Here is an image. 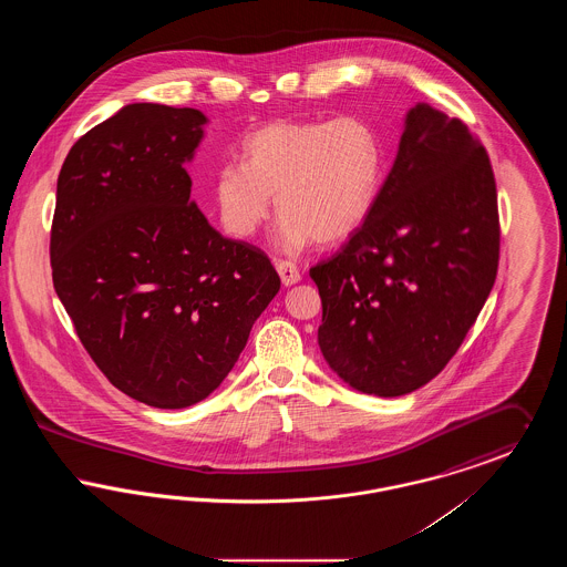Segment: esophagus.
<instances>
[{"instance_id": "1", "label": "esophagus", "mask_w": 567, "mask_h": 567, "mask_svg": "<svg viewBox=\"0 0 567 567\" xmlns=\"http://www.w3.org/2000/svg\"><path fill=\"white\" fill-rule=\"evenodd\" d=\"M276 270L280 274V280L285 287H293L301 278L296 264H291V261H276Z\"/></svg>"}]
</instances>
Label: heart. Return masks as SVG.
Returning <instances> with one entry per match:
<instances>
[{
    "label": "heart",
    "mask_w": 567,
    "mask_h": 567,
    "mask_svg": "<svg viewBox=\"0 0 567 567\" xmlns=\"http://www.w3.org/2000/svg\"><path fill=\"white\" fill-rule=\"evenodd\" d=\"M386 165V142L363 116L271 121L246 135L243 165L216 169L213 204L240 240L268 220L274 197L285 246L342 243L372 215Z\"/></svg>",
    "instance_id": "heart-1"
}]
</instances>
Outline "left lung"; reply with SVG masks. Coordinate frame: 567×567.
<instances>
[{
  "label": "left lung",
  "instance_id": "left-lung-1",
  "mask_svg": "<svg viewBox=\"0 0 567 567\" xmlns=\"http://www.w3.org/2000/svg\"><path fill=\"white\" fill-rule=\"evenodd\" d=\"M493 169L467 125L425 102L405 112L395 163L368 220L310 270L319 347L349 386L400 398L437 377L493 289Z\"/></svg>",
  "mask_w": 567,
  "mask_h": 567
}]
</instances>
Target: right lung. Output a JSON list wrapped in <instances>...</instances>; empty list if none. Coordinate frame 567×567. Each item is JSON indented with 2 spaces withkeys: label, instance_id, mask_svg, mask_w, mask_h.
<instances>
[{
  "label": "right lung",
  "instance_id": "right-lung-1",
  "mask_svg": "<svg viewBox=\"0 0 567 567\" xmlns=\"http://www.w3.org/2000/svg\"><path fill=\"white\" fill-rule=\"evenodd\" d=\"M204 125L199 110L127 104L82 135L56 181L54 291L110 382L163 410L220 386L280 289L259 248L223 238L190 202Z\"/></svg>",
  "mask_w": 567,
  "mask_h": 567
}]
</instances>
